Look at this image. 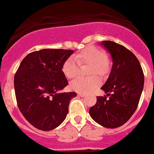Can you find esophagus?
Listing matches in <instances>:
<instances>
[{
    "instance_id": "34e87169",
    "label": "esophagus",
    "mask_w": 154,
    "mask_h": 154,
    "mask_svg": "<svg viewBox=\"0 0 154 154\" xmlns=\"http://www.w3.org/2000/svg\"><path fill=\"white\" fill-rule=\"evenodd\" d=\"M77 96H78V97H85V94H84V93H77Z\"/></svg>"
}]
</instances>
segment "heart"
Returning a JSON list of instances; mask_svg holds the SVG:
<instances>
[{"label": "heart", "mask_w": 154, "mask_h": 154, "mask_svg": "<svg viewBox=\"0 0 154 154\" xmlns=\"http://www.w3.org/2000/svg\"><path fill=\"white\" fill-rule=\"evenodd\" d=\"M80 64L91 65L90 74H98L103 75L109 70V63L106 59V53L97 47H90L77 53L75 56H70L63 65V73L67 78H73L78 73ZM100 84L97 77L88 78L77 77L70 82V89L78 93H87L94 90Z\"/></svg>", "instance_id": "obj_1"}]
</instances>
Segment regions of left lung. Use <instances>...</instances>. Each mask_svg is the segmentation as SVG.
Instances as JSON below:
<instances>
[{"label": "left lung", "mask_w": 154, "mask_h": 154, "mask_svg": "<svg viewBox=\"0 0 154 154\" xmlns=\"http://www.w3.org/2000/svg\"><path fill=\"white\" fill-rule=\"evenodd\" d=\"M100 45L110 54L112 66L101 87L106 97H97L89 113L103 127L116 128L125 124L137 109L144 76L136 56L125 47L112 41H103Z\"/></svg>", "instance_id": "8db88e82"}]
</instances>
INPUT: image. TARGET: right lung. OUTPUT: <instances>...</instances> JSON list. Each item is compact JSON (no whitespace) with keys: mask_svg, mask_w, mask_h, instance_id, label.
I'll list each match as a JSON object with an SVG mask.
<instances>
[{"mask_svg":"<svg viewBox=\"0 0 154 154\" xmlns=\"http://www.w3.org/2000/svg\"><path fill=\"white\" fill-rule=\"evenodd\" d=\"M73 50L42 49L27 54L14 76L19 109L29 122L42 131L60 125L68 113L74 92L60 93L68 82L62 71Z\"/></svg>","mask_w":154,"mask_h":154,"instance_id":"obj_1","label":"right lung"}]
</instances>
